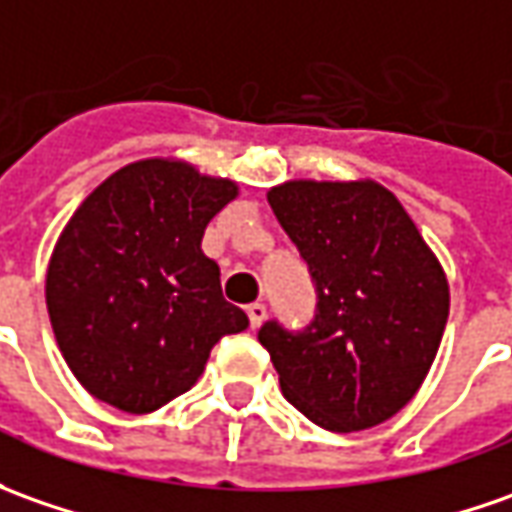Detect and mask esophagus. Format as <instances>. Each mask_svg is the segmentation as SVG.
Instances as JSON below:
<instances>
[{
  "mask_svg": "<svg viewBox=\"0 0 512 512\" xmlns=\"http://www.w3.org/2000/svg\"><path fill=\"white\" fill-rule=\"evenodd\" d=\"M246 314H249V325H252V328H260L263 319H266V305H263V302H252V305L246 308Z\"/></svg>",
  "mask_w": 512,
  "mask_h": 512,
  "instance_id": "1",
  "label": "esophagus"
}]
</instances>
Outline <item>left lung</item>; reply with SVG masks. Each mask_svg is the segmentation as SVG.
<instances>
[{
	"mask_svg": "<svg viewBox=\"0 0 512 512\" xmlns=\"http://www.w3.org/2000/svg\"><path fill=\"white\" fill-rule=\"evenodd\" d=\"M316 288L314 322H266L288 403L328 431L373 429L398 415L429 373L448 319V280L387 187L297 179L269 190Z\"/></svg>",
	"mask_w": 512,
	"mask_h": 512,
	"instance_id": "left-lung-1",
	"label": "left lung"
}]
</instances>
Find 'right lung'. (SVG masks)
Returning a JSON list of instances; mask_svg holds the SVG:
<instances>
[{
    "label": "right lung",
    "instance_id": "1",
    "mask_svg": "<svg viewBox=\"0 0 512 512\" xmlns=\"http://www.w3.org/2000/svg\"><path fill=\"white\" fill-rule=\"evenodd\" d=\"M238 184L176 159H142L95 187L61 232L47 311L89 395L148 415L193 387L215 342L249 328L221 294L204 229Z\"/></svg>",
    "mask_w": 512,
    "mask_h": 512
}]
</instances>
